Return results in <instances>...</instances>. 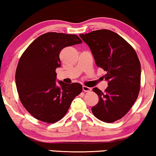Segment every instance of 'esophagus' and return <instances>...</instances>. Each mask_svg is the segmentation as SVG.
<instances>
[{"label":"esophagus","instance_id":"34e87169","mask_svg":"<svg viewBox=\"0 0 156 156\" xmlns=\"http://www.w3.org/2000/svg\"><path fill=\"white\" fill-rule=\"evenodd\" d=\"M83 90L86 92H90L91 91V88L88 87H87V86H83Z\"/></svg>","mask_w":156,"mask_h":156}]
</instances>
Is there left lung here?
Instances as JSON below:
<instances>
[{
	"mask_svg": "<svg viewBox=\"0 0 156 156\" xmlns=\"http://www.w3.org/2000/svg\"><path fill=\"white\" fill-rule=\"evenodd\" d=\"M89 46L97 66L106 71L108 81L104 92L92 90L99 102L92 112L99 120L113 122L129 111L137 99L141 83V64L138 56L127 42L115 32L100 29L80 34Z\"/></svg>",
	"mask_w": 156,
	"mask_h": 156,
	"instance_id": "8db88e82",
	"label": "left lung"
}]
</instances>
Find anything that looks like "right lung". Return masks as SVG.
Returning <instances> with one entry per match:
<instances>
[{
  "instance_id": "add662e5",
  "label": "right lung",
  "mask_w": 156,
  "mask_h": 156,
  "mask_svg": "<svg viewBox=\"0 0 156 156\" xmlns=\"http://www.w3.org/2000/svg\"><path fill=\"white\" fill-rule=\"evenodd\" d=\"M75 34L49 32L29 45L16 69L15 82L22 105L35 118L55 123L67 113L73 99L82 92L80 83L56 84V69L61 66L62 49L82 43Z\"/></svg>"
}]
</instances>
